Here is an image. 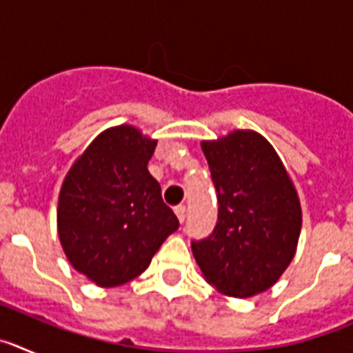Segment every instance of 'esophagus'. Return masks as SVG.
<instances>
[{"label": "esophagus", "mask_w": 353, "mask_h": 353, "mask_svg": "<svg viewBox=\"0 0 353 353\" xmlns=\"http://www.w3.org/2000/svg\"><path fill=\"white\" fill-rule=\"evenodd\" d=\"M174 214H176V217H179L180 223H183V221H185V207H183V205L174 207Z\"/></svg>", "instance_id": "34e87169"}]
</instances>
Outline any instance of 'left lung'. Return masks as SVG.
<instances>
[{
  "mask_svg": "<svg viewBox=\"0 0 353 353\" xmlns=\"http://www.w3.org/2000/svg\"><path fill=\"white\" fill-rule=\"evenodd\" d=\"M219 215L208 239L192 242L205 281L228 297L267 292L297 251L302 208L274 146L251 129L201 141Z\"/></svg>",
  "mask_w": 353,
  "mask_h": 353,
  "instance_id": "left-lung-1",
  "label": "left lung"
}]
</instances>
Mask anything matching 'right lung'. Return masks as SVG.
<instances>
[{
    "label": "right lung",
    "mask_w": 353,
    "mask_h": 353,
    "mask_svg": "<svg viewBox=\"0 0 353 353\" xmlns=\"http://www.w3.org/2000/svg\"><path fill=\"white\" fill-rule=\"evenodd\" d=\"M157 139L138 127H109L65 174L58 236L68 263L101 288L125 285L148 269L179 219L162 201L148 161Z\"/></svg>",
    "instance_id": "add662e5"
}]
</instances>
